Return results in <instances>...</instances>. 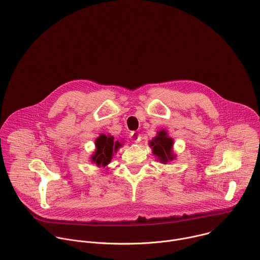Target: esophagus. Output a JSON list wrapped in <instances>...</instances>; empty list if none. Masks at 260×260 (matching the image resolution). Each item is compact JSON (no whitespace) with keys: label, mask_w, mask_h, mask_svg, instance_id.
Masks as SVG:
<instances>
[{"label":"esophagus","mask_w":260,"mask_h":260,"mask_svg":"<svg viewBox=\"0 0 260 260\" xmlns=\"http://www.w3.org/2000/svg\"><path fill=\"white\" fill-rule=\"evenodd\" d=\"M130 139H131L133 142L137 143V142H139V141L141 140V136H140V134H139L138 132H132V133L130 134Z\"/></svg>","instance_id":"1"}]
</instances>
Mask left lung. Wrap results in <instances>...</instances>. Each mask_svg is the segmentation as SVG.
<instances>
[{
  "label": "left lung",
  "mask_w": 260,
  "mask_h": 260,
  "mask_svg": "<svg viewBox=\"0 0 260 260\" xmlns=\"http://www.w3.org/2000/svg\"><path fill=\"white\" fill-rule=\"evenodd\" d=\"M149 145L152 148V153L163 164H167L168 161H172L176 157L172 152L173 139L168 136L165 130L159 131L158 135L149 141Z\"/></svg>",
  "instance_id": "obj_1"
}]
</instances>
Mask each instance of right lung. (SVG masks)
I'll return each mask as SVG.
<instances>
[{
  "instance_id": "add662e5",
  "label": "right lung",
  "mask_w": 260,
  "mask_h": 260,
  "mask_svg": "<svg viewBox=\"0 0 260 260\" xmlns=\"http://www.w3.org/2000/svg\"><path fill=\"white\" fill-rule=\"evenodd\" d=\"M122 144L119 140H115V137L112 135L101 134L95 140L96 149L91 157L92 162L98 167H106L111 163L114 153L117 152Z\"/></svg>"
}]
</instances>
